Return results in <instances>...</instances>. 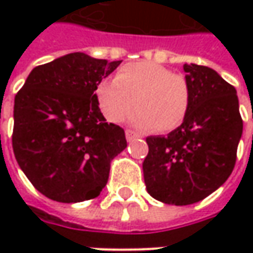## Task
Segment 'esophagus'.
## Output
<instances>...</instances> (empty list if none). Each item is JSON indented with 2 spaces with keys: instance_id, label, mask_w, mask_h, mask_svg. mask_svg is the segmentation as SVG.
I'll return each mask as SVG.
<instances>
[{
  "instance_id": "34e87169",
  "label": "esophagus",
  "mask_w": 253,
  "mask_h": 253,
  "mask_svg": "<svg viewBox=\"0 0 253 253\" xmlns=\"http://www.w3.org/2000/svg\"><path fill=\"white\" fill-rule=\"evenodd\" d=\"M125 138H126V141L128 142H132L133 139H136V138H138V133H135L133 131L126 129V131H125Z\"/></svg>"
}]
</instances>
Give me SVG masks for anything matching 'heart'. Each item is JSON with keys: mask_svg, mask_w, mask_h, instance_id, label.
Wrapping results in <instances>:
<instances>
[{"mask_svg": "<svg viewBox=\"0 0 253 253\" xmlns=\"http://www.w3.org/2000/svg\"><path fill=\"white\" fill-rule=\"evenodd\" d=\"M100 111L112 124L121 122L136 105L131 124L141 129L171 131L187 117L190 87L181 74L171 73L155 62L122 66L115 79H104L95 87Z\"/></svg>", "mask_w": 253, "mask_h": 253, "instance_id": "obj_1", "label": "heart"}]
</instances>
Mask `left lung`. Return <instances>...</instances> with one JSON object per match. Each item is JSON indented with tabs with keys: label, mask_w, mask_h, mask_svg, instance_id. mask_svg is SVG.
Listing matches in <instances>:
<instances>
[{
	"label": "left lung",
	"mask_w": 253,
	"mask_h": 253,
	"mask_svg": "<svg viewBox=\"0 0 253 253\" xmlns=\"http://www.w3.org/2000/svg\"><path fill=\"white\" fill-rule=\"evenodd\" d=\"M190 108L168 136H148L146 190L165 204L189 206L221 187L235 166L242 136L237 90L215 70L184 64Z\"/></svg>",
	"instance_id": "8db88e82"
}]
</instances>
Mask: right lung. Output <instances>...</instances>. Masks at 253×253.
<instances>
[{
    "mask_svg": "<svg viewBox=\"0 0 253 253\" xmlns=\"http://www.w3.org/2000/svg\"><path fill=\"white\" fill-rule=\"evenodd\" d=\"M121 62L64 54L35 67L15 95V159L47 199L80 203L105 187L126 139L121 126L105 122L95 87Z\"/></svg>",
    "mask_w": 253,
    "mask_h": 253,
    "instance_id": "1",
    "label": "right lung"
}]
</instances>
